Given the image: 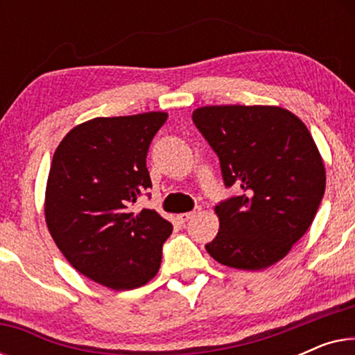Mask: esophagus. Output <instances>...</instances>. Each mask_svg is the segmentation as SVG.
<instances>
[{"label":"esophagus","mask_w":355,"mask_h":355,"mask_svg":"<svg viewBox=\"0 0 355 355\" xmlns=\"http://www.w3.org/2000/svg\"><path fill=\"white\" fill-rule=\"evenodd\" d=\"M202 211V208L200 207H197L196 210L193 211H189V213H181V215H178V220L181 221V223H187L189 220H191L192 216H196V215H198V213Z\"/></svg>","instance_id":"1"}]
</instances>
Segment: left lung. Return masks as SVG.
Wrapping results in <instances>:
<instances>
[{
  "mask_svg": "<svg viewBox=\"0 0 355 355\" xmlns=\"http://www.w3.org/2000/svg\"><path fill=\"white\" fill-rule=\"evenodd\" d=\"M192 121L220 158L226 187L242 189L215 207L220 230L207 252L231 268H268L317 215L327 186L317 144L281 106H202Z\"/></svg>",
  "mask_w": 355,
  "mask_h": 355,
  "instance_id": "obj_1",
  "label": "left lung"
}]
</instances>
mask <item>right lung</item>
<instances>
[{
  "instance_id": "add662e5",
  "label": "right lung",
  "mask_w": 355,
  "mask_h": 355,
  "mask_svg": "<svg viewBox=\"0 0 355 355\" xmlns=\"http://www.w3.org/2000/svg\"><path fill=\"white\" fill-rule=\"evenodd\" d=\"M168 113L94 118L72 128L51 159L45 192L48 231L74 268L114 291L158 273L173 225L130 205L152 187L147 153Z\"/></svg>"
}]
</instances>
